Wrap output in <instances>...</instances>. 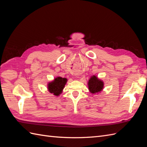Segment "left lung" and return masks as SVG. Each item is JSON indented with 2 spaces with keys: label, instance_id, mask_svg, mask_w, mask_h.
<instances>
[{
  "label": "left lung",
  "instance_id": "1",
  "mask_svg": "<svg viewBox=\"0 0 147 147\" xmlns=\"http://www.w3.org/2000/svg\"><path fill=\"white\" fill-rule=\"evenodd\" d=\"M88 90L92 94H99L104 88V83L103 80L97 77L96 75H93L88 81Z\"/></svg>",
  "mask_w": 147,
  "mask_h": 147
}]
</instances>
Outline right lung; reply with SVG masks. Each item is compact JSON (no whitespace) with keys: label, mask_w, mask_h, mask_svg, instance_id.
I'll return each instance as SVG.
<instances>
[{"label":"right lung","mask_w":147,"mask_h":147,"mask_svg":"<svg viewBox=\"0 0 147 147\" xmlns=\"http://www.w3.org/2000/svg\"><path fill=\"white\" fill-rule=\"evenodd\" d=\"M67 82V78L57 77L52 81L48 83V91L55 96H59L63 92Z\"/></svg>","instance_id":"obj_1"}]
</instances>
